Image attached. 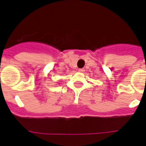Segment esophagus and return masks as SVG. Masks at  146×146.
I'll return each instance as SVG.
<instances>
[{"mask_svg": "<svg viewBox=\"0 0 146 146\" xmlns=\"http://www.w3.org/2000/svg\"><path fill=\"white\" fill-rule=\"evenodd\" d=\"M78 71H79L80 72H83L85 70L83 69H78Z\"/></svg>", "mask_w": 146, "mask_h": 146, "instance_id": "34e87169", "label": "esophagus"}]
</instances>
